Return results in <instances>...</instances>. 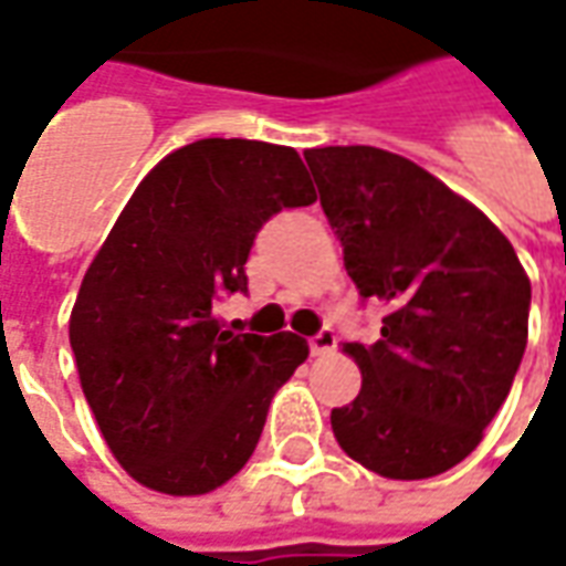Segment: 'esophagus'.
Here are the masks:
<instances>
[{
    "label": "esophagus",
    "mask_w": 566,
    "mask_h": 566,
    "mask_svg": "<svg viewBox=\"0 0 566 566\" xmlns=\"http://www.w3.org/2000/svg\"><path fill=\"white\" fill-rule=\"evenodd\" d=\"M333 348H336V333H333L331 327H324V331H318L308 339V352H312V357L331 355Z\"/></svg>",
    "instance_id": "obj_1"
}]
</instances>
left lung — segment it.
Returning a JSON list of instances; mask_svg holds the SVG:
<instances>
[{
  "label": "left lung",
  "instance_id": "8db88e82",
  "mask_svg": "<svg viewBox=\"0 0 566 566\" xmlns=\"http://www.w3.org/2000/svg\"><path fill=\"white\" fill-rule=\"evenodd\" d=\"M360 300L388 306L379 343H348L364 385L331 412L348 458L385 479L461 463L497 416L527 345L531 282L473 202L391 150L303 154Z\"/></svg>",
  "mask_w": 566,
  "mask_h": 566
}]
</instances>
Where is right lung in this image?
Wrapping results in <instances>:
<instances>
[{
	"instance_id": "1",
	"label": "right lung",
	"mask_w": 566,
	"mask_h": 566,
	"mask_svg": "<svg viewBox=\"0 0 566 566\" xmlns=\"http://www.w3.org/2000/svg\"><path fill=\"white\" fill-rule=\"evenodd\" d=\"M294 148L199 139L163 157L81 282L69 343L117 463L163 494H206L258 449L275 391L308 357L294 333H230L263 223L315 202Z\"/></svg>"
}]
</instances>
